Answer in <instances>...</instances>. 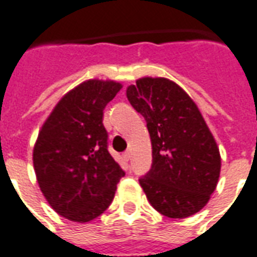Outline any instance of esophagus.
<instances>
[{
  "label": "esophagus",
  "mask_w": 257,
  "mask_h": 257,
  "mask_svg": "<svg viewBox=\"0 0 257 257\" xmlns=\"http://www.w3.org/2000/svg\"><path fill=\"white\" fill-rule=\"evenodd\" d=\"M122 156H124V159L126 160V162H129V159H131V152H129V151H126V152H124V155H122Z\"/></svg>",
  "instance_id": "obj_1"
}]
</instances>
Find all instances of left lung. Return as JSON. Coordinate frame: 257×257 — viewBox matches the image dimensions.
Masks as SVG:
<instances>
[{
	"instance_id": "8db88e82",
	"label": "left lung",
	"mask_w": 257,
	"mask_h": 257,
	"mask_svg": "<svg viewBox=\"0 0 257 257\" xmlns=\"http://www.w3.org/2000/svg\"><path fill=\"white\" fill-rule=\"evenodd\" d=\"M126 97L150 132L152 166L139 179L150 203L170 218L198 213L218 183L221 156L195 102L175 82L150 76Z\"/></svg>"
}]
</instances>
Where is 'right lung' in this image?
I'll return each instance as SVG.
<instances>
[{
	"instance_id": "1",
	"label": "right lung",
	"mask_w": 257,
	"mask_h": 257,
	"mask_svg": "<svg viewBox=\"0 0 257 257\" xmlns=\"http://www.w3.org/2000/svg\"><path fill=\"white\" fill-rule=\"evenodd\" d=\"M90 79L68 91L43 124L33 148L37 183L58 214L75 222L97 218L125 175L107 151L103 109L121 90Z\"/></svg>"
}]
</instances>
